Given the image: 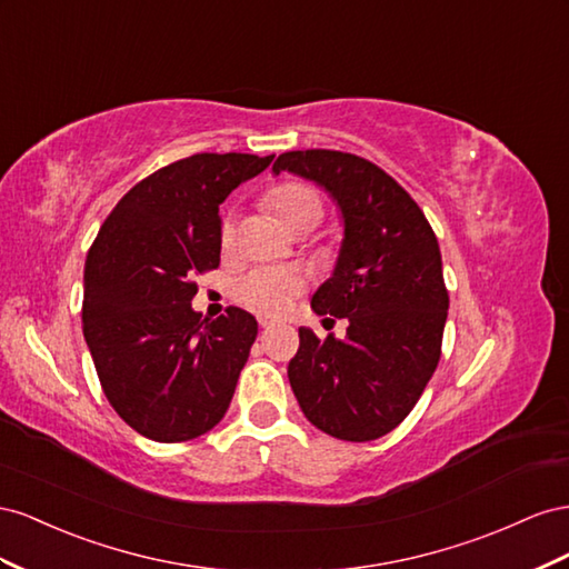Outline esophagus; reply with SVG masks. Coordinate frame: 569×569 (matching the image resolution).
Here are the masks:
<instances>
[{"mask_svg": "<svg viewBox=\"0 0 569 569\" xmlns=\"http://www.w3.org/2000/svg\"><path fill=\"white\" fill-rule=\"evenodd\" d=\"M257 321H259V327H262V329H271L273 327V321L269 317H259Z\"/></svg>", "mask_w": 569, "mask_h": 569, "instance_id": "esophagus-1", "label": "esophagus"}]
</instances>
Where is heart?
<instances>
[{"mask_svg":"<svg viewBox=\"0 0 569 569\" xmlns=\"http://www.w3.org/2000/svg\"><path fill=\"white\" fill-rule=\"evenodd\" d=\"M269 204L279 219L286 223L288 231L296 226L315 221L319 223L323 217V207L319 192L305 183H286L269 194ZM236 238L233 219L221 223V242L223 248H231ZM302 290V276L286 267H257L240 276L233 286V296L262 315H283L293 307L296 298Z\"/></svg>","mask_w":569,"mask_h":569,"instance_id":"1","label":"heart"}]
</instances>
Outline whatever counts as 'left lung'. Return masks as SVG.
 Segmentation results:
<instances>
[{
	"instance_id": "8db88e82",
	"label": "left lung",
	"mask_w": 569,
	"mask_h": 569,
	"mask_svg": "<svg viewBox=\"0 0 569 569\" xmlns=\"http://www.w3.org/2000/svg\"><path fill=\"white\" fill-rule=\"evenodd\" d=\"M329 192L343 219L317 315L348 319L346 338L300 327L288 381L305 417L340 441H375L410 415L436 371L448 317L438 240L425 212L371 161L336 150H296L273 161Z\"/></svg>"
}]
</instances>
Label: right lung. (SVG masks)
Masks as SVG:
<instances>
[{
    "label": "right lung",
    "instance_id": "1",
    "mask_svg": "<svg viewBox=\"0 0 569 569\" xmlns=\"http://www.w3.org/2000/svg\"><path fill=\"white\" fill-rule=\"evenodd\" d=\"M273 154H192L128 190L86 259L83 333L102 391L159 443L207 433L226 415L257 338L250 312L209 321L192 279L221 259L219 204Z\"/></svg>",
    "mask_w": 569,
    "mask_h": 569
}]
</instances>
